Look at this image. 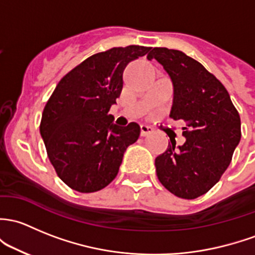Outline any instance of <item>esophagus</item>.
Instances as JSON below:
<instances>
[{
    "mask_svg": "<svg viewBox=\"0 0 255 255\" xmlns=\"http://www.w3.org/2000/svg\"><path fill=\"white\" fill-rule=\"evenodd\" d=\"M140 134H141V136H146V135H149V134H151L152 133V128L151 127H149V126H146V125H141L140 126Z\"/></svg>",
    "mask_w": 255,
    "mask_h": 255,
    "instance_id": "34e87169",
    "label": "esophagus"
}]
</instances>
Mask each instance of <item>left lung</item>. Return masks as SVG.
Masks as SVG:
<instances>
[{
	"label": "left lung",
	"mask_w": 255,
	"mask_h": 255,
	"mask_svg": "<svg viewBox=\"0 0 255 255\" xmlns=\"http://www.w3.org/2000/svg\"><path fill=\"white\" fill-rule=\"evenodd\" d=\"M173 87L171 119L183 120L182 145L168 143L155 159L159 181L183 199H195L219 182L241 140V119L226 88L203 64L182 51L154 47Z\"/></svg>",
	"instance_id": "1"
}]
</instances>
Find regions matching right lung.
Masks as SVG:
<instances>
[{
    "label": "right lung",
    "mask_w": 255,
    "mask_h": 255,
    "mask_svg": "<svg viewBox=\"0 0 255 255\" xmlns=\"http://www.w3.org/2000/svg\"><path fill=\"white\" fill-rule=\"evenodd\" d=\"M150 50L132 45L90 56L60 80L47 101L40 134L58 177L74 191L105 188L139 138L138 123L120 127L109 111L122 92L127 64Z\"/></svg>",
    "instance_id": "right-lung-1"
}]
</instances>
